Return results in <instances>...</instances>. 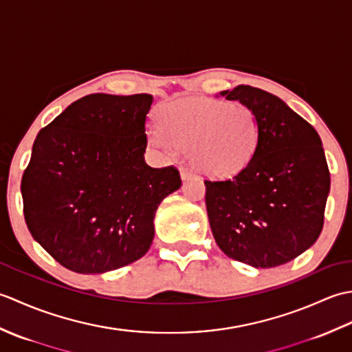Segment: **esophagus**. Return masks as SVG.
I'll use <instances>...</instances> for the list:
<instances>
[{
	"label": "esophagus",
	"mask_w": 352,
	"mask_h": 352,
	"mask_svg": "<svg viewBox=\"0 0 352 352\" xmlns=\"http://www.w3.org/2000/svg\"><path fill=\"white\" fill-rule=\"evenodd\" d=\"M180 175H182V180L183 182H186V180H189V178H192V170L189 169V168H182L180 169Z\"/></svg>",
	"instance_id": "obj_1"
}]
</instances>
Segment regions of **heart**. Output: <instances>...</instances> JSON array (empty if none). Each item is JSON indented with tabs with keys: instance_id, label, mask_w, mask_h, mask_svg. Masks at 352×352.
Instances as JSON below:
<instances>
[{
	"instance_id": "1",
	"label": "heart",
	"mask_w": 352,
	"mask_h": 352,
	"mask_svg": "<svg viewBox=\"0 0 352 352\" xmlns=\"http://www.w3.org/2000/svg\"><path fill=\"white\" fill-rule=\"evenodd\" d=\"M157 121L149 144L169 155L189 151L193 166L210 178L241 174L260 148L258 118L241 102L178 98L163 104Z\"/></svg>"
}]
</instances>
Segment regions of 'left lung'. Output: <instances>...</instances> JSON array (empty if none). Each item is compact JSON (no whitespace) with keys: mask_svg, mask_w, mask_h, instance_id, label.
Listing matches in <instances>:
<instances>
[{"mask_svg":"<svg viewBox=\"0 0 352 352\" xmlns=\"http://www.w3.org/2000/svg\"><path fill=\"white\" fill-rule=\"evenodd\" d=\"M219 95L254 110L261 142L241 174L204 182L213 237L242 263L284 265L309 250L324 227L330 172L322 142L278 96L245 85Z\"/></svg>","mask_w":352,"mask_h":352,"instance_id":"1","label":"left lung"}]
</instances>
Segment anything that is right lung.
Here are the masks:
<instances>
[{
    "mask_svg": "<svg viewBox=\"0 0 352 352\" xmlns=\"http://www.w3.org/2000/svg\"><path fill=\"white\" fill-rule=\"evenodd\" d=\"M149 94H92L39 131L22 175L27 227L69 271L104 274L144 257L157 207L180 189L145 162Z\"/></svg>",
    "mask_w": 352,
    "mask_h": 352,
    "instance_id": "obj_1",
    "label": "right lung"
}]
</instances>
